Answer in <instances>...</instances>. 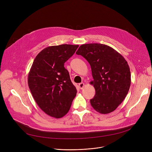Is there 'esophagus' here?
Masks as SVG:
<instances>
[{
    "label": "esophagus",
    "mask_w": 152,
    "mask_h": 152,
    "mask_svg": "<svg viewBox=\"0 0 152 152\" xmlns=\"http://www.w3.org/2000/svg\"><path fill=\"white\" fill-rule=\"evenodd\" d=\"M83 86H84V83L82 82V83H80L79 84V88L80 89H81V90L83 89Z\"/></svg>",
    "instance_id": "obj_1"
}]
</instances>
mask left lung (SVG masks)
I'll return each mask as SVG.
<instances>
[{
  "mask_svg": "<svg viewBox=\"0 0 152 152\" xmlns=\"http://www.w3.org/2000/svg\"><path fill=\"white\" fill-rule=\"evenodd\" d=\"M91 66L96 91L90 100L94 109L102 114L115 111L125 99L131 83V72L124 57L110 46L91 43L81 45L76 53Z\"/></svg>",
  "mask_w": 152,
  "mask_h": 152,
  "instance_id": "1",
  "label": "left lung"
}]
</instances>
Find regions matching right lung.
Here are the masks:
<instances>
[{
    "label": "right lung",
    "instance_id": "right-lung-1",
    "mask_svg": "<svg viewBox=\"0 0 152 152\" xmlns=\"http://www.w3.org/2000/svg\"><path fill=\"white\" fill-rule=\"evenodd\" d=\"M79 45H61L42 50L28 74V86L38 106L46 114L59 118L69 111L77 90L64 68Z\"/></svg>",
    "mask_w": 152,
    "mask_h": 152
}]
</instances>
